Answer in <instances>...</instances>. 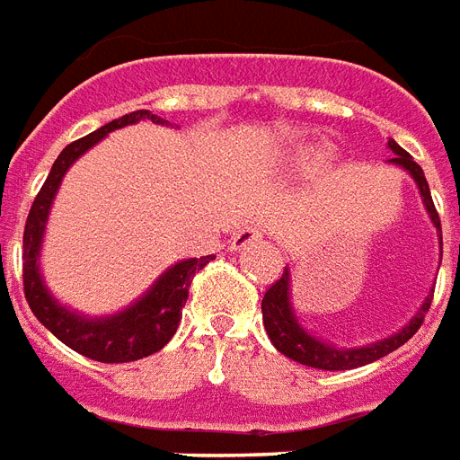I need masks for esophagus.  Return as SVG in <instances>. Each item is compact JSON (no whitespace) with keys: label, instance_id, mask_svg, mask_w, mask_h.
I'll use <instances>...</instances> for the list:
<instances>
[{"label":"esophagus","instance_id":"34e87169","mask_svg":"<svg viewBox=\"0 0 460 460\" xmlns=\"http://www.w3.org/2000/svg\"><path fill=\"white\" fill-rule=\"evenodd\" d=\"M263 237V230H261V226H244L240 227L237 233L233 234V249L237 252V249H247L252 247V244H256V242Z\"/></svg>","mask_w":460,"mask_h":460}]
</instances>
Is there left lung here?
Returning a JSON list of instances; mask_svg holds the SVG:
<instances>
[{
    "label": "left lung",
    "instance_id": "left-lung-1",
    "mask_svg": "<svg viewBox=\"0 0 460 460\" xmlns=\"http://www.w3.org/2000/svg\"><path fill=\"white\" fill-rule=\"evenodd\" d=\"M389 149H392V159L389 164L394 166H402L403 171L409 172L411 178L416 180L418 190H420L422 204H425V211H428L429 220L435 223L437 234H439V242H442V223H439V213H437L435 204H432V194H429L428 180H425V172L418 166L413 156H411L406 149L396 145L394 139H389ZM289 268L282 270L280 280H275L270 285L266 294H263V301H261V311H263V328H266L268 337L273 341V347L285 354L292 361L301 363V366H308V368L318 370H351L358 368V366H366V363H373L382 356L392 354L394 349H399L402 344L413 337L418 332V328L422 325V318L429 311V304H432V294L425 296L422 306L418 308V314L411 318L406 325H403L399 332L389 334L385 340L370 341L366 347H334L332 341H325L321 337L308 332L304 325L299 323V318L294 315L292 301H289ZM435 292V289H432Z\"/></svg>",
    "mask_w": 460,
    "mask_h": 460
}]
</instances>
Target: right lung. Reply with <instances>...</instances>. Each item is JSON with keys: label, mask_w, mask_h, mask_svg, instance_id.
I'll list each match as a JSON object with an SVG mask.
<instances>
[{"label": "right lung", "mask_w": 460, "mask_h": 460, "mask_svg": "<svg viewBox=\"0 0 460 460\" xmlns=\"http://www.w3.org/2000/svg\"><path fill=\"white\" fill-rule=\"evenodd\" d=\"M139 120H152L156 126H171L168 120H164L156 113L142 109V111L126 113V116L102 126L99 130L90 132L87 137L71 142L54 161L42 190L32 201L28 220H25L23 289L25 299L31 304V311L57 340L64 341L66 347H71L73 351L99 363L137 361V358L152 356L154 351L166 347L180 325L182 306H185L187 294H190L194 273L207 266L208 261H213V256L178 261L135 304H130L119 314L102 315V318H87V315H80L78 311L61 306L44 285L42 273H40V249H42L51 201L57 197V190L66 171L109 132L139 123Z\"/></svg>", "instance_id": "1"}]
</instances>
